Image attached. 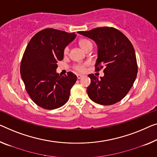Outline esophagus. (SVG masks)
Returning <instances> with one entry per match:
<instances>
[{
	"mask_svg": "<svg viewBox=\"0 0 157 157\" xmlns=\"http://www.w3.org/2000/svg\"><path fill=\"white\" fill-rule=\"evenodd\" d=\"M77 78H78V79H80V78H82V75H80V74H78V75H77Z\"/></svg>",
	"mask_w": 157,
	"mask_h": 157,
	"instance_id": "34e87169",
	"label": "esophagus"
}]
</instances>
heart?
Segmentation results:
<instances>
[{"instance_id":"heart-1","label":"heart","mask_w":157,"mask_h":157,"mask_svg":"<svg viewBox=\"0 0 157 157\" xmlns=\"http://www.w3.org/2000/svg\"><path fill=\"white\" fill-rule=\"evenodd\" d=\"M79 46H80L85 51L90 46H92V42L87 40V39H80V40L79 41ZM68 51H69L68 47H65L63 49L64 55H67V53H68ZM88 65H89V63H78V64L75 65L73 67L76 71L82 72L85 71V67L87 66Z\"/></svg>"}]
</instances>
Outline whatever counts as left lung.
Here are the masks:
<instances>
[{"mask_svg":"<svg viewBox=\"0 0 157 157\" xmlns=\"http://www.w3.org/2000/svg\"><path fill=\"white\" fill-rule=\"evenodd\" d=\"M79 34L93 39L98 46L95 71L104 69L99 79L89 75L91 84L86 89L89 97L101 105H112L122 100L136 79V56L129 39L114 27H102L80 31Z\"/></svg>","mask_w":157,"mask_h":157,"instance_id":"1","label":"left lung"}]
</instances>
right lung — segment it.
Listing matches in <instances>:
<instances>
[{"instance_id":"1","label":"right lung","mask_w":157,"mask_h":157,"mask_svg":"<svg viewBox=\"0 0 157 157\" xmlns=\"http://www.w3.org/2000/svg\"><path fill=\"white\" fill-rule=\"evenodd\" d=\"M75 37L74 32L46 28L37 32L27 46L21 60V77L30 98L41 108L55 109L68 101L77 76L72 72L59 76L56 70L58 60L63 58V49Z\"/></svg>"}]
</instances>
